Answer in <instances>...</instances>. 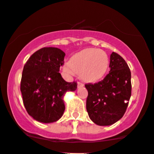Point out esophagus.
Returning <instances> with one entry per match:
<instances>
[{"label": "esophagus", "instance_id": "esophagus-1", "mask_svg": "<svg viewBox=\"0 0 154 154\" xmlns=\"http://www.w3.org/2000/svg\"><path fill=\"white\" fill-rule=\"evenodd\" d=\"M83 86H84V84H83L82 82H78V83H77V87H78V88H81V87H83Z\"/></svg>", "mask_w": 154, "mask_h": 154}]
</instances>
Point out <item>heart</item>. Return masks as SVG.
<instances>
[{"label":"heart","instance_id":"1","mask_svg":"<svg viewBox=\"0 0 154 154\" xmlns=\"http://www.w3.org/2000/svg\"><path fill=\"white\" fill-rule=\"evenodd\" d=\"M109 65V57L104 51L88 48L73 55L69 64L66 65L64 70L71 74H80L83 80L94 83L104 77Z\"/></svg>","mask_w":154,"mask_h":154}]
</instances>
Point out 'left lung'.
<instances>
[{
  "label": "left lung",
  "mask_w": 154,
  "mask_h": 154,
  "mask_svg": "<svg viewBox=\"0 0 154 154\" xmlns=\"http://www.w3.org/2000/svg\"><path fill=\"white\" fill-rule=\"evenodd\" d=\"M110 71L103 80L85 85L88 91L86 110L100 126L112 125L125 115L131 96V72L119 54L110 55Z\"/></svg>",
  "instance_id": "obj_1"
}]
</instances>
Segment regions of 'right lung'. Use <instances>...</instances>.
Wrapping results in <instances>:
<instances>
[{
	"instance_id": "add662e5",
	"label": "right lung",
	"mask_w": 154,
	"mask_h": 154,
	"mask_svg": "<svg viewBox=\"0 0 154 154\" xmlns=\"http://www.w3.org/2000/svg\"><path fill=\"white\" fill-rule=\"evenodd\" d=\"M65 56L57 48H43L35 51L24 65L21 81L23 103L27 113L37 122L58 121L66 108L64 94L77 89L76 82L65 81L59 73Z\"/></svg>"
}]
</instances>
